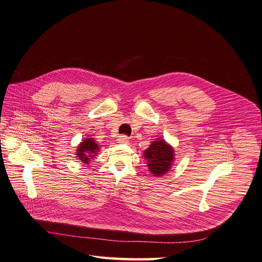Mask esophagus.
Segmentation results:
<instances>
[{"mask_svg": "<svg viewBox=\"0 0 262 262\" xmlns=\"http://www.w3.org/2000/svg\"><path fill=\"white\" fill-rule=\"evenodd\" d=\"M118 143H120V144H127V143H129V138L127 137V136H125V135H121L119 138H118Z\"/></svg>", "mask_w": 262, "mask_h": 262, "instance_id": "1", "label": "esophagus"}]
</instances>
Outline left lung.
I'll use <instances>...</instances> for the list:
<instances>
[{
  "label": "left lung",
  "instance_id": "8db88e82",
  "mask_svg": "<svg viewBox=\"0 0 262 262\" xmlns=\"http://www.w3.org/2000/svg\"><path fill=\"white\" fill-rule=\"evenodd\" d=\"M145 160L151 174L162 176L166 174L174 161V149L163 140H158L146 148Z\"/></svg>",
  "mask_w": 262,
  "mask_h": 262
}]
</instances>
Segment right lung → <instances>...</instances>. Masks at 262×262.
Listing matches in <instances>:
<instances>
[{
  "instance_id": "add662e5",
  "label": "right lung",
  "mask_w": 262,
  "mask_h": 262,
  "mask_svg": "<svg viewBox=\"0 0 262 262\" xmlns=\"http://www.w3.org/2000/svg\"><path fill=\"white\" fill-rule=\"evenodd\" d=\"M98 152V145L92 139H85L78 145L76 156L84 164H89L90 160L94 158Z\"/></svg>"
}]
</instances>
